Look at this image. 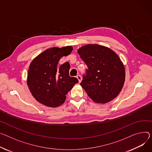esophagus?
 Masks as SVG:
<instances>
[{
  "instance_id": "1",
  "label": "esophagus",
  "mask_w": 152,
  "mask_h": 152,
  "mask_svg": "<svg viewBox=\"0 0 152 152\" xmlns=\"http://www.w3.org/2000/svg\"><path fill=\"white\" fill-rule=\"evenodd\" d=\"M77 79H78V80H79V83L82 81V77H81V76H80V75H78L77 76Z\"/></svg>"
}]
</instances>
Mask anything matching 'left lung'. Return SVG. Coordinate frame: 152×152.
<instances>
[{
  "label": "left lung",
  "instance_id": "8db88e82",
  "mask_svg": "<svg viewBox=\"0 0 152 152\" xmlns=\"http://www.w3.org/2000/svg\"><path fill=\"white\" fill-rule=\"evenodd\" d=\"M87 65V75L80 85L88 96L97 103L104 104L120 94L125 80L124 65L110 48L88 44L77 50Z\"/></svg>",
  "mask_w": 152,
  "mask_h": 152
}]
</instances>
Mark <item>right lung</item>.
<instances>
[{"mask_svg":"<svg viewBox=\"0 0 152 152\" xmlns=\"http://www.w3.org/2000/svg\"><path fill=\"white\" fill-rule=\"evenodd\" d=\"M72 50L71 46L50 48L39 54L30 63L27 85L30 92L39 103L50 107H58L65 102L66 95L78 83L76 77L69 76L68 62L58 66L60 58L69 55Z\"/></svg>","mask_w":152,"mask_h":152,"instance_id":"obj_1","label":"right lung"}]
</instances>
